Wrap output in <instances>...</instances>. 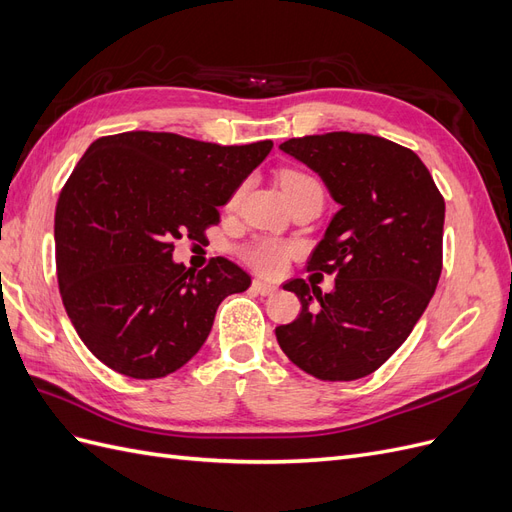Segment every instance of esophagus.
<instances>
[{"label": "esophagus", "mask_w": 512, "mask_h": 512, "mask_svg": "<svg viewBox=\"0 0 512 512\" xmlns=\"http://www.w3.org/2000/svg\"><path fill=\"white\" fill-rule=\"evenodd\" d=\"M252 288H254L258 294H262V297H269V294H273V292L277 290L273 284H269V282H265V280H254Z\"/></svg>", "instance_id": "obj_1"}]
</instances>
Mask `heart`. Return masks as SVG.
<instances>
[{"instance_id":"1","label":"heart","mask_w":512,"mask_h":512,"mask_svg":"<svg viewBox=\"0 0 512 512\" xmlns=\"http://www.w3.org/2000/svg\"><path fill=\"white\" fill-rule=\"evenodd\" d=\"M280 183H282V190H284L286 198H290L294 194H301L305 190H320L316 179H312L305 173H299V170H286V173H282V177H280ZM245 256L260 271L277 273V271H282L286 265V260L290 256V245L265 239V241H258V243L247 247Z\"/></svg>"}]
</instances>
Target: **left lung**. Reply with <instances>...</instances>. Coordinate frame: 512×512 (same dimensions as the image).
<instances>
[{
  "instance_id": "left-lung-1",
  "label": "left lung",
  "mask_w": 512,
  "mask_h": 512,
  "mask_svg": "<svg viewBox=\"0 0 512 512\" xmlns=\"http://www.w3.org/2000/svg\"><path fill=\"white\" fill-rule=\"evenodd\" d=\"M280 149L318 173L339 205L309 256L335 273L324 292L290 280L299 318L275 329L288 359L318 380H359L406 342L442 273L444 198L414 151L371 134L290 138Z\"/></svg>"
}]
</instances>
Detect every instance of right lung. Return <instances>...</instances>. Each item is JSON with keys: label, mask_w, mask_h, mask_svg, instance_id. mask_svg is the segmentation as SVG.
I'll use <instances>...</instances> for the list:
<instances>
[{"label": "right lung", "mask_w": 512, "mask_h": 512, "mask_svg": "<svg viewBox=\"0 0 512 512\" xmlns=\"http://www.w3.org/2000/svg\"><path fill=\"white\" fill-rule=\"evenodd\" d=\"M271 141L222 147L170 132L89 145L55 211L57 282L76 333L106 367L136 380L173 374L205 344L215 312L252 277L228 258L173 260L205 237Z\"/></svg>", "instance_id": "obj_1"}]
</instances>
